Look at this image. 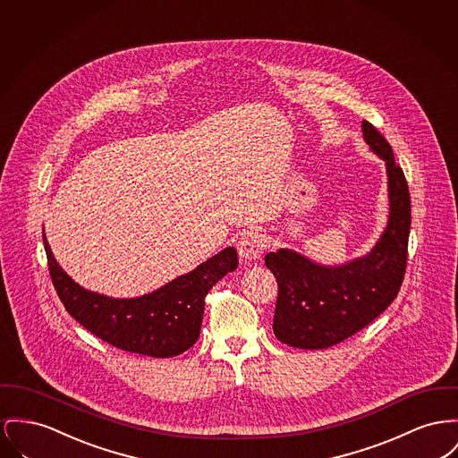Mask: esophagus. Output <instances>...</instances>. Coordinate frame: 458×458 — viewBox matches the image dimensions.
Segmentation results:
<instances>
[{"mask_svg": "<svg viewBox=\"0 0 458 458\" xmlns=\"http://www.w3.org/2000/svg\"><path fill=\"white\" fill-rule=\"evenodd\" d=\"M265 247H267V239L259 232H247V233H243L241 241L237 243L239 256H241V259L245 261V263L259 259L263 256Z\"/></svg>", "mask_w": 458, "mask_h": 458, "instance_id": "obj_1", "label": "esophagus"}]
</instances>
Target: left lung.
<instances>
[{
    "label": "left lung",
    "instance_id": "left-lung-1",
    "mask_svg": "<svg viewBox=\"0 0 458 458\" xmlns=\"http://www.w3.org/2000/svg\"><path fill=\"white\" fill-rule=\"evenodd\" d=\"M363 140L386 164L389 215L376 245L341 265H322L308 256L278 249L265 256L278 297L273 318L276 339L301 350H325L348 339L394 301L403 282L411 223L410 191L393 148L369 123Z\"/></svg>",
    "mask_w": 458,
    "mask_h": 458
}]
</instances>
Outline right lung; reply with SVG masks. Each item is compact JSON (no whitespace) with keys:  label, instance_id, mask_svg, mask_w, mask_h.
Masks as SVG:
<instances>
[{"label":"right lung","instance_id":"right-lung-1","mask_svg":"<svg viewBox=\"0 0 458 458\" xmlns=\"http://www.w3.org/2000/svg\"><path fill=\"white\" fill-rule=\"evenodd\" d=\"M43 242L55 291L67 313L108 344L154 358L178 356L195 344L204 299L217 280L239 267L237 250L226 247L157 291L138 297H110L84 289L64 271L45 230Z\"/></svg>","mask_w":458,"mask_h":458}]
</instances>
